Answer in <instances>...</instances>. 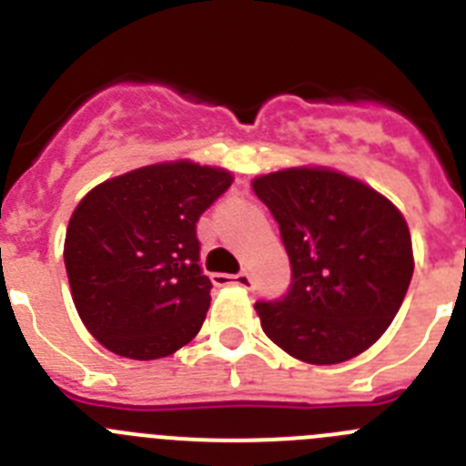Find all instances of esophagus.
Returning <instances> with one entry per match:
<instances>
[{
  "label": "esophagus",
  "mask_w": 466,
  "mask_h": 466,
  "mask_svg": "<svg viewBox=\"0 0 466 466\" xmlns=\"http://www.w3.org/2000/svg\"><path fill=\"white\" fill-rule=\"evenodd\" d=\"M214 284H238V287H245V289H252V275L249 273H238V275H226V273H217L212 275Z\"/></svg>",
  "instance_id": "34e87169"
}]
</instances>
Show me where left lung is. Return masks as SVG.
<instances>
[{"label":"left lung","instance_id":"obj_1","mask_svg":"<svg viewBox=\"0 0 466 466\" xmlns=\"http://www.w3.org/2000/svg\"><path fill=\"white\" fill-rule=\"evenodd\" d=\"M252 187L278 221L291 263L287 294L254 303L266 336L308 364H340L371 348L413 278L401 212L327 167L273 172Z\"/></svg>","mask_w":466,"mask_h":466}]
</instances>
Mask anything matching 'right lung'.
<instances>
[{
    "instance_id": "obj_1",
    "label": "right lung",
    "mask_w": 466,
    "mask_h": 466,
    "mask_svg": "<svg viewBox=\"0 0 466 466\" xmlns=\"http://www.w3.org/2000/svg\"><path fill=\"white\" fill-rule=\"evenodd\" d=\"M233 177L188 160L147 166L95 187L65 238L74 306L106 350L160 360L200 331L209 282L196 224Z\"/></svg>"
}]
</instances>
